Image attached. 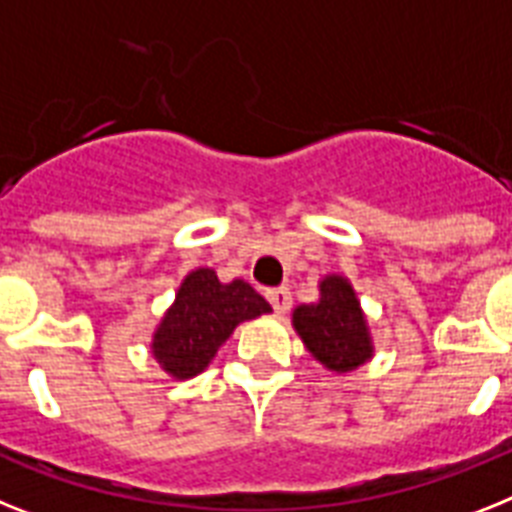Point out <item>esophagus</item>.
Listing matches in <instances>:
<instances>
[{
	"mask_svg": "<svg viewBox=\"0 0 512 512\" xmlns=\"http://www.w3.org/2000/svg\"><path fill=\"white\" fill-rule=\"evenodd\" d=\"M266 298L272 303V308L277 314H287L290 306H293V295L287 287H272V290H266Z\"/></svg>",
	"mask_w": 512,
	"mask_h": 512,
	"instance_id": "esophagus-1",
	"label": "esophagus"
}]
</instances>
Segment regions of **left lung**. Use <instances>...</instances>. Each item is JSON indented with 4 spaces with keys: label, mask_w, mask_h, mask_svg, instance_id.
<instances>
[{
    "label": "left lung",
    "mask_w": 512,
    "mask_h": 512,
    "mask_svg": "<svg viewBox=\"0 0 512 512\" xmlns=\"http://www.w3.org/2000/svg\"><path fill=\"white\" fill-rule=\"evenodd\" d=\"M293 329L306 350L332 374H348L374 358V337L345 274H324L319 298L293 308Z\"/></svg>",
    "instance_id": "1"
}]
</instances>
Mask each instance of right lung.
Wrapping results in <instances>:
<instances>
[{
	"label": "right lung",
	"mask_w": 512,
	"mask_h": 512,
	"mask_svg": "<svg viewBox=\"0 0 512 512\" xmlns=\"http://www.w3.org/2000/svg\"><path fill=\"white\" fill-rule=\"evenodd\" d=\"M272 306L246 280L219 282L217 272L198 266L188 272L151 335V356L167 377H198L230 340L235 327L269 314Z\"/></svg>",
	"instance_id": "1"
}]
</instances>
